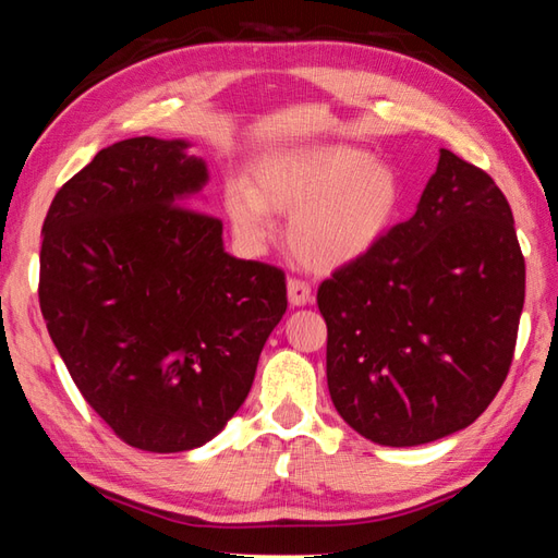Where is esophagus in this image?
<instances>
[{
    "label": "esophagus",
    "mask_w": 558,
    "mask_h": 558,
    "mask_svg": "<svg viewBox=\"0 0 558 558\" xmlns=\"http://www.w3.org/2000/svg\"><path fill=\"white\" fill-rule=\"evenodd\" d=\"M288 300L292 307H300V305H313L315 295H313V286L300 278H290L288 280Z\"/></svg>",
    "instance_id": "1"
}]
</instances>
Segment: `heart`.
Listing matches in <instances>:
<instances>
[{
    "label": "heart",
    "instance_id": "b5f03b06",
    "mask_svg": "<svg viewBox=\"0 0 558 558\" xmlns=\"http://www.w3.org/2000/svg\"><path fill=\"white\" fill-rule=\"evenodd\" d=\"M253 182L256 186H226L233 231L258 245L272 229V211L292 214L290 251L315 270H332L366 256L391 229L401 206L393 169L347 145L266 157L253 169Z\"/></svg>",
    "mask_w": 558,
    "mask_h": 558
}]
</instances>
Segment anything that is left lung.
<instances>
[{
    "label": "left lung",
    "mask_w": 558,
    "mask_h": 558,
    "mask_svg": "<svg viewBox=\"0 0 558 558\" xmlns=\"http://www.w3.org/2000/svg\"><path fill=\"white\" fill-rule=\"evenodd\" d=\"M327 386L379 446L468 428L502 389L524 307V256L502 189L440 149L409 221L317 290Z\"/></svg>",
    "instance_id": "1"
}]
</instances>
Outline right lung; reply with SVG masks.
<instances>
[{
  "instance_id": "obj_1",
  "label": "right lung",
  "mask_w": 558,
  "mask_h": 558,
  "mask_svg": "<svg viewBox=\"0 0 558 558\" xmlns=\"http://www.w3.org/2000/svg\"><path fill=\"white\" fill-rule=\"evenodd\" d=\"M182 140L132 137L73 174L44 219L39 305L83 399L132 448L204 446L241 409L288 310L286 272L223 251Z\"/></svg>"
}]
</instances>
